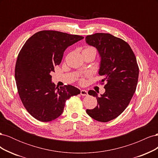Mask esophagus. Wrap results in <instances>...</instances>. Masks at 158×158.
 I'll list each match as a JSON object with an SVG mask.
<instances>
[{
    "instance_id": "34e87169",
    "label": "esophagus",
    "mask_w": 158,
    "mask_h": 158,
    "mask_svg": "<svg viewBox=\"0 0 158 158\" xmlns=\"http://www.w3.org/2000/svg\"><path fill=\"white\" fill-rule=\"evenodd\" d=\"M80 94L83 96H86V95H88V91L85 89H82L80 91Z\"/></svg>"
}]
</instances>
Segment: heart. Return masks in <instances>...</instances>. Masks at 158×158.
<instances>
[{
	"label": "heart",
	"mask_w": 158,
	"mask_h": 158,
	"mask_svg": "<svg viewBox=\"0 0 158 158\" xmlns=\"http://www.w3.org/2000/svg\"><path fill=\"white\" fill-rule=\"evenodd\" d=\"M83 51H92L95 52V54L96 55V50H95V49L94 48V47H91V46H86L85 47V49L83 50ZM80 82L81 84H83L84 82V76H82L81 77V78L80 79Z\"/></svg>",
	"instance_id": "1"
}]
</instances>
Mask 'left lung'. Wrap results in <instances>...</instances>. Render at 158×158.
Instances as JSON below:
<instances>
[{
  "label": "left lung",
  "instance_id": "left-lung-1",
  "mask_svg": "<svg viewBox=\"0 0 158 158\" xmlns=\"http://www.w3.org/2000/svg\"><path fill=\"white\" fill-rule=\"evenodd\" d=\"M85 41L96 48L101 56L99 81L106 92L101 96L94 90L88 94L95 97L98 105L86 109L89 117L106 123L117 118L125 111L135 94L139 68L135 53L127 42L110 33H96L85 37Z\"/></svg>",
  "mask_w": 158,
  "mask_h": 158
}]
</instances>
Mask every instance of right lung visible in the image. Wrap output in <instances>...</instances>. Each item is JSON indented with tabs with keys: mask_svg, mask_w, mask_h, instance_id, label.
I'll use <instances>...</instances> for the list:
<instances>
[{
	"mask_svg": "<svg viewBox=\"0 0 158 158\" xmlns=\"http://www.w3.org/2000/svg\"><path fill=\"white\" fill-rule=\"evenodd\" d=\"M83 38L43 30L30 37L19 52L15 66L18 92L27 112L37 120H55L63 113L66 100L80 94L71 85L55 88L50 73L61 63L66 49Z\"/></svg>",
	"mask_w": 158,
	"mask_h": 158,
	"instance_id": "add662e5",
	"label": "right lung"
}]
</instances>
